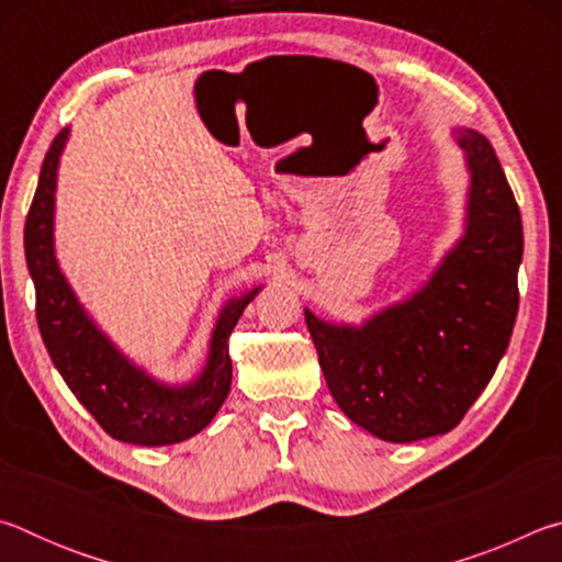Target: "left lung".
Instances as JSON below:
<instances>
[{
    "instance_id": "obj_1",
    "label": "left lung",
    "mask_w": 562,
    "mask_h": 562,
    "mask_svg": "<svg viewBox=\"0 0 562 562\" xmlns=\"http://www.w3.org/2000/svg\"><path fill=\"white\" fill-rule=\"evenodd\" d=\"M453 136L471 173L465 231L429 282L361 327L304 310L337 406L392 443L459 426L506 355L518 315V203L491 140L473 128Z\"/></svg>"
}]
</instances>
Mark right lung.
<instances>
[{"label": "right lung", "instance_id": "1", "mask_svg": "<svg viewBox=\"0 0 562 562\" xmlns=\"http://www.w3.org/2000/svg\"><path fill=\"white\" fill-rule=\"evenodd\" d=\"M69 138L64 128L46 150L40 186L24 225L26 268L36 290V322L46 351L66 386L89 408L109 436L138 446H168L203 431L223 406L233 382L227 351L237 319L262 288H255L223 307L211 337L205 369L190 384H160L123 357L103 335L74 290L54 255V193L59 156Z\"/></svg>", "mask_w": 562, "mask_h": 562}]
</instances>
